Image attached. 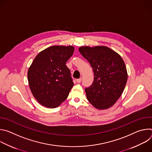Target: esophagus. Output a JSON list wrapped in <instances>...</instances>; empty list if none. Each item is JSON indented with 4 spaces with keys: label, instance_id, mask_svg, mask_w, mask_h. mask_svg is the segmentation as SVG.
<instances>
[{
    "label": "esophagus",
    "instance_id": "34e87169",
    "mask_svg": "<svg viewBox=\"0 0 152 152\" xmlns=\"http://www.w3.org/2000/svg\"><path fill=\"white\" fill-rule=\"evenodd\" d=\"M81 80H82V79H81V78H79V79H76V82H77V83H80Z\"/></svg>",
    "mask_w": 152,
    "mask_h": 152
}]
</instances>
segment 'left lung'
I'll return each mask as SVG.
<instances>
[{"instance_id":"8db88e82","label":"left lung","mask_w":152,"mask_h":152,"mask_svg":"<svg viewBox=\"0 0 152 152\" xmlns=\"http://www.w3.org/2000/svg\"><path fill=\"white\" fill-rule=\"evenodd\" d=\"M81 55L93 68V84L85 89L89 102L100 110L113 106L121 96L127 80L125 63L121 56L104 46H82Z\"/></svg>"}]
</instances>
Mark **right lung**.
Here are the masks:
<instances>
[{"label":"right lung","instance_id":"right-lung-1","mask_svg":"<svg viewBox=\"0 0 152 152\" xmlns=\"http://www.w3.org/2000/svg\"><path fill=\"white\" fill-rule=\"evenodd\" d=\"M74 50L72 46H52L34 58L28 79L33 96L41 105L55 108L67 98L74 83L66 64Z\"/></svg>","mask_w":152,"mask_h":152}]
</instances>
